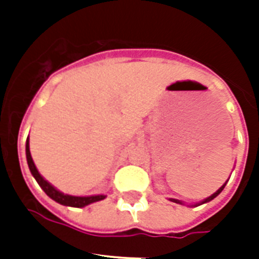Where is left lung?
Instances as JSON below:
<instances>
[{
  "label": "left lung",
  "mask_w": 259,
  "mask_h": 259,
  "mask_svg": "<svg viewBox=\"0 0 259 259\" xmlns=\"http://www.w3.org/2000/svg\"><path fill=\"white\" fill-rule=\"evenodd\" d=\"M229 181V180H227ZM227 181H226L225 184L222 185L221 188L218 189L217 192H213L212 195H211V196H208V197H205L204 200H201V201H199V203H196V204H189L191 205V207H197V205H201V204H204V203H208V201H211L212 200V199H215V197L218 196V195H219V193L222 192V191H223V188H225L226 187V184H227ZM170 201H173V203H177V204H181V205H184V201H181V200H177V199H169Z\"/></svg>",
  "instance_id": "1"
}]
</instances>
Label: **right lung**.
<instances>
[{"label":"right lung","mask_w":259,"mask_h":259,"mask_svg":"<svg viewBox=\"0 0 259 259\" xmlns=\"http://www.w3.org/2000/svg\"><path fill=\"white\" fill-rule=\"evenodd\" d=\"M25 153H26V161H28V166H29V170L32 173V176L36 179V181L38 183V185L41 187V189L48 195V196L55 200L56 203L62 205H67V207H76V208H82V207H86V205L91 204V203H95V201L103 200L106 197V195H93V196H74V195H68V193H63L62 191H59L54 187V185L48 183V181L44 179V177L40 175V172L37 170L36 165H34L33 158L30 156L29 150V138H26L25 144Z\"/></svg>","instance_id":"obj_1"}]
</instances>
